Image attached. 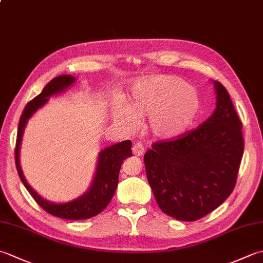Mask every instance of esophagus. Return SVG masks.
I'll list each match as a JSON object with an SVG mask.
<instances>
[{"mask_svg":"<svg viewBox=\"0 0 263 263\" xmlns=\"http://www.w3.org/2000/svg\"><path fill=\"white\" fill-rule=\"evenodd\" d=\"M132 152H133V154H135L136 156H141L143 154V152H144L143 144L141 142L135 143V144H133V147H132Z\"/></svg>","mask_w":263,"mask_h":263,"instance_id":"34e87169","label":"esophagus"}]
</instances>
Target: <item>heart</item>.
<instances>
[{
  "label": "heart",
  "instance_id": "obj_1",
  "mask_svg": "<svg viewBox=\"0 0 263 263\" xmlns=\"http://www.w3.org/2000/svg\"><path fill=\"white\" fill-rule=\"evenodd\" d=\"M201 110L198 91L181 78L156 76L136 82L127 104L117 105L115 117L126 127H135L138 119L148 117L153 136L172 140L185 133Z\"/></svg>",
  "mask_w": 263,
  "mask_h": 263
}]
</instances>
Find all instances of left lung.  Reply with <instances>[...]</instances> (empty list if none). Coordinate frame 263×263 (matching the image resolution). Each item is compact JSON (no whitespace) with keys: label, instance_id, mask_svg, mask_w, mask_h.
I'll return each instance as SVG.
<instances>
[{"label":"left lung","instance_id":"left-lung-1","mask_svg":"<svg viewBox=\"0 0 263 263\" xmlns=\"http://www.w3.org/2000/svg\"><path fill=\"white\" fill-rule=\"evenodd\" d=\"M214 85V114L180 138L155 142L143 157L159 208L178 220L210 214L236 184L244 153L242 122L226 88L218 81Z\"/></svg>","mask_w":263,"mask_h":263}]
</instances>
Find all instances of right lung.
Returning a JSON list of instances; mask_svg holds the SVG:
<instances>
[{"mask_svg":"<svg viewBox=\"0 0 263 263\" xmlns=\"http://www.w3.org/2000/svg\"><path fill=\"white\" fill-rule=\"evenodd\" d=\"M74 82L76 78L72 76L63 74L54 78V79H52L44 87L43 91L38 96H36L26 105L24 113H22L20 117L18 126L14 158L16 171H18L21 182L24 183L25 187L31 194L33 200L44 210L55 217L63 218V219L80 220L88 219V218H91L100 214L110 202V200L116 191L117 183H119L121 165L125 158L132 156V142L130 140H125L102 150L98 156L97 168L96 173H95L91 186L81 197L65 203H53L51 201H47L42 198L41 195H38L33 191L31 186L26 181L24 173L21 171L19 159L20 143L28 120L30 119L38 108H41L43 105H45L48 102L49 97L53 96V95L63 92L65 89H68Z\"/></svg>","mask_w":263,"mask_h":263,"instance_id":"add662e5","label":"right lung"}]
</instances>
